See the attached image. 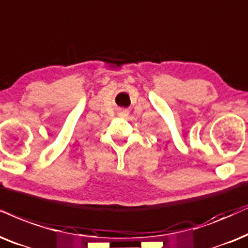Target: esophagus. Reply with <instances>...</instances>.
I'll list each match as a JSON object with an SVG mask.
<instances>
[{"mask_svg": "<svg viewBox=\"0 0 248 248\" xmlns=\"http://www.w3.org/2000/svg\"><path fill=\"white\" fill-rule=\"evenodd\" d=\"M128 114V111H126V109H124V111H122V115H127Z\"/></svg>", "mask_w": 248, "mask_h": 248, "instance_id": "esophagus-1", "label": "esophagus"}]
</instances>
